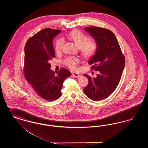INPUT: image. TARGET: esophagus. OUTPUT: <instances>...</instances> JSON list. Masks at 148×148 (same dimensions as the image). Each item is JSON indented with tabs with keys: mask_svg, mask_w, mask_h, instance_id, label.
<instances>
[{
	"mask_svg": "<svg viewBox=\"0 0 148 148\" xmlns=\"http://www.w3.org/2000/svg\"><path fill=\"white\" fill-rule=\"evenodd\" d=\"M71 75H72L73 77H80L81 76V75H80V74L77 73H73L71 74Z\"/></svg>",
	"mask_w": 148,
	"mask_h": 148,
	"instance_id": "34e87169",
	"label": "esophagus"
}]
</instances>
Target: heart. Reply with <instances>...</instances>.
<instances>
[{"label":"heart","instance_id":"obj_1","mask_svg":"<svg viewBox=\"0 0 148 148\" xmlns=\"http://www.w3.org/2000/svg\"><path fill=\"white\" fill-rule=\"evenodd\" d=\"M69 37L79 48L81 54L85 58H90L96 53L98 47L97 42L94 40L89 39V37L82 31L78 29L73 30L69 33ZM63 43L64 39L62 38L58 39L56 41L54 50L56 53L60 51ZM64 62L68 68L75 70L77 68L79 60L76 57H68Z\"/></svg>","mask_w":148,"mask_h":148}]
</instances>
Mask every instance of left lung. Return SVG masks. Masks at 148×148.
<instances>
[{
	"label": "left lung",
	"mask_w": 148,
	"mask_h": 148,
	"mask_svg": "<svg viewBox=\"0 0 148 148\" xmlns=\"http://www.w3.org/2000/svg\"><path fill=\"white\" fill-rule=\"evenodd\" d=\"M97 42L95 54L89 61L91 69L98 71L97 77L84 76L89 80L84 94L92 100H102L111 95L119 83L125 66V58L113 32L107 29H84Z\"/></svg>",
	"instance_id": "obj_1"
}]
</instances>
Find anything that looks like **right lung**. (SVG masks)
Masks as SVG:
<instances>
[{"mask_svg": "<svg viewBox=\"0 0 148 148\" xmlns=\"http://www.w3.org/2000/svg\"><path fill=\"white\" fill-rule=\"evenodd\" d=\"M60 32L44 29L30 38L24 47L25 77L38 95L48 101L60 97L64 80L71 75L64 68L56 73L50 69V60L56 56L53 40Z\"/></svg>", "mask_w": 148, "mask_h": 148, "instance_id": "right-lung-1", "label": "right lung"}]
</instances>
